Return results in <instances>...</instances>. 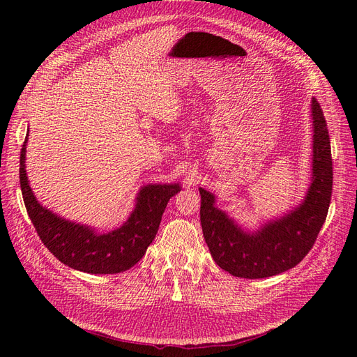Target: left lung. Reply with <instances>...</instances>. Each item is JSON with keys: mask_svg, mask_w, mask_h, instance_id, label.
Listing matches in <instances>:
<instances>
[{"mask_svg": "<svg viewBox=\"0 0 357 357\" xmlns=\"http://www.w3.org/2000/svg\"><path fill=\"white\" fill-rule=\"evenodd\" d=\"M311 113L312 181L304 202L284 218L247 234L214 207L210 192L199 189L204 240L214 262L235 277L265 278L296 266L314 245L326 220L333 171L328 123L316 98L311 101Z\"/></svg>", "mask_w": 357, "mask_h": 357, "instance_id": "1", "label": "left lung"}]
</instances>
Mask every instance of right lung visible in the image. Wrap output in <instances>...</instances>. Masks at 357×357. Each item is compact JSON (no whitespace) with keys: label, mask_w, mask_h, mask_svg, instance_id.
<instances>
[{"label":"right lung","mask_w":357,"mask_h":357,"mask_svg":"<svg viewBox=\"0 0 357 357\" xmlns=\"http://www.w3.org/2000/svg\"><path fill=\"white\" fill-rule=\"evenodd\" d=\"M25 146L20 150L19 178L29 219L49 252L62 264L89 274L123 273L142 259L155 240L162 214L180 185H149L139 190L137 205L129 219L109 234H96L79 223L58 218L41 207L28 185Z\"/></svg>","instance_id":"add662e5"}]
</instances>
